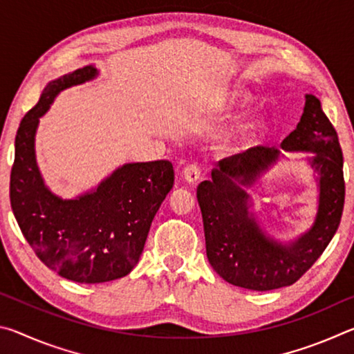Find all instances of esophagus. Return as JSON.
<instances>
[{
  "mask_svg": "<svg viewBox=\"0 0 354 354\" xmlns=\"http://www.w3.org/2000/svg\"><path fill=\"white\" fill-rule=\"evenodd\" d=\"M183 178H184V181L189 183V184L198 183L200 178H201V169L198 165H187L183 170Z\"/></svg>",
  "mask_w": 354,
  "mask_h": 354,
  "instance_id": "esophagus-1",
  "label": "esophagus"
}]
</instances>
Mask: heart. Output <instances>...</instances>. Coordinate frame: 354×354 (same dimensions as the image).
<instances>
[{"label":"heart","instance_id":"obj_1","mask_svg":"<svg viewBox=\"0 0 354 354\" xmlns=\"http://www.w3.org/2000/svg\"><path fill=\"white\" fill-rule=\"evenodd\" d=\"M245 95L236 92L230 100V106H237L245 103ZM266 124V117L259 111H250L236 118L220 136V145L226 151H234L253 142Z\"/></svg>","mask_w":354,"mask_h":354}]
</instances>
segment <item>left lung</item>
Here are the masks:
<instances>
[{
    "label": "left lung",
    "instance_id": "left-lung-1",
    "mask_svg": "<svg viewBox=\"0 0 354 354\" xmlns=\"http://www.w3.org/2000/svg\"><path fill=\"white\" fill-rule=\"evenodd\" d=\"M281 148L309 153L306 160L319 185L314 223L293 241L279 242L268 236L250 211L253 203L247 189L286 158L278 148L254 147L220 160L211 173V181H203L196 189L209 263L227 283L243 289L263 292L295 283L322 256L342 218V149L337 133L314 95H306L299 123Z\"/></svg>",
    "mask_w": 354,
    "mask_h": 354
}]
</instances>
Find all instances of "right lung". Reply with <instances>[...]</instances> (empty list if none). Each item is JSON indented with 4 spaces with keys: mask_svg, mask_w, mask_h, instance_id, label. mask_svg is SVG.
I'll return each mask as SVG.
<instances>
[{
    "mask_svg": "<svg viewBox=\"0 0 354 354\" xmlns=\"http://www.w3.org/2000/svg\"><path fill=\"white\" fill-rule=\"evenodd\" d=\"M93 65L46 84L23 117L10 171V206L34 253L75 283L97 284L127 277L139 262L149 226L175 183L170 160L118 167L97 187L64 200L45 184L35 159L40 117L65 88L95 80Z\"/></svg>",
    "mask_w": 354,
    "mask_h": 354,
    "instance_id": "add662e5",
    "label": "right lung"
}]
</instances>
